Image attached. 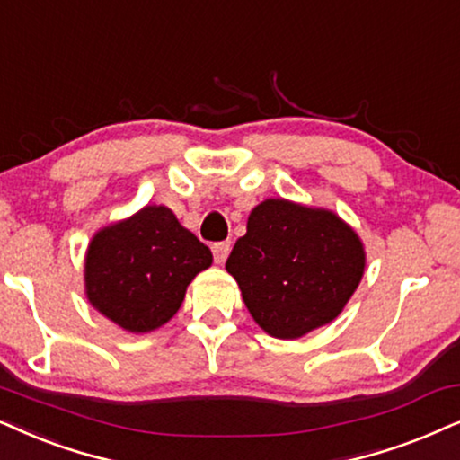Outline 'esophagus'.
<instances>
[{
  "label": "esophagus",
  "mask_w": 460,
  "mask_h": 460,
  "mask_svg": "<svg viewBox=\"0 0 460 460\" xmlns=\"http://www.w3.org/2000/svg\"><path fill=\"white\" fill-rule=\"evenodd\" d=\"M211 252H213V260H216V264H224V261L228 260L230 243H216L211 247Z\"/></svg>",
  "instance_id": "34e87169"
}]
</instances>
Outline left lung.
<instances>
[{
	"label": "left lung",
	"instance_id": "obj_1",
	"mask_svg": "<svg viewBox=\"0 0 460 460\" xmlns=\"http://www.w3.org/2000/svg\"><path fill=\"white\" fill-rule=\"evenodd\" d=\"M366 268L359 236L336 213L268 199L247 219L226 270L261 330L294 340L342 313Z\"/></svg>",
	"mask_w": 460,
	"mask_h": 460
}]
</instances>
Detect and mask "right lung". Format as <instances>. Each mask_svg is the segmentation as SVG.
Returning <instances> with one entry per match:
<instances>
[{"instance_id":"1","label":"right lung","mask_w":460,"mask_h":460,"mask_svg":"<svg viewBox=\"0 0 460 460\" xmlns=\"http://www.w3.org/2000/svg\"><path fill=\"white\" fill-rule=\"evenodd\" d=\"M211 261V249L183 228L171 208L147 205L93 236L84 266L86 297L122 330H158Z\"/></svg>"}]
</instances>
